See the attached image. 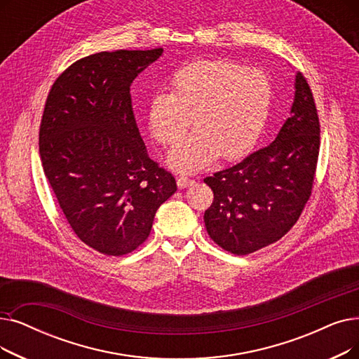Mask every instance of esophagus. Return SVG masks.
<instances>
[{"label": "esophagus", "mask_w": 359, "mask_h": 359, "mask_svg": "<svg viewBox=\"0 0 359 359\" xmlns=\"http://www.w3.org/2000/svg\"><path fill=\"white\" fill-rule=\"evenodd\" d=\"M191 184H194V180L191 177H188V176H179L177 177V186L180 189L188 188V186H191Z\"/></svg>", "instance_id": "esophagus-1"}]
</instances>
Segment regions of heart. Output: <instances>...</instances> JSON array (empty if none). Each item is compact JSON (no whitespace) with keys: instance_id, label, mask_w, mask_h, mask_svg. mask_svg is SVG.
<instances>
[{"instance_id":"1","label":"heart","mask_w":359,"mask_h":359,"mask_svg":"<svg viewBox=\"0 0 359 359\" xmlns=\"http://www.w3.org/2000/svg\"><path fill=\"white\" fill-rule=\"evenodd\" d=\"M273 101L270 77L229 60H198L171 79L148 105L155 141L173 147L194 121L197 130L168 154V165L196 171L218 155L238 158L252 148L266 128Z\"/></svg>"}]
</instances>
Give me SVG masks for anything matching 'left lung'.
I'll return each mask as SVG.
<instances>
[{"label":"left lung","instance_id":"obj_1","mask_svg":"<svg viewBox=\"0 0 359 359\" xmlns=\"http://www.w3.org/2000/svg\"><path fill=\"white\" fill-rule=\"evenodd\" d=\"M294 89L290 117L270 145L204 179L214 194L204 214L208 235L235 255L252 254L282 239L313 191L320 120L302 73H296Z\"/></svg>","mask_w":359,"mask_h":359}]
</instances>
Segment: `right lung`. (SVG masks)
I'll use <instances>...</instances> for the list:
<instances>
[{
    "label": "right lung",
    "mask_w": 359,
    "mask_h": 359,
    "mask_svg": "<svg viewBox=\"0 0 359 359\" xmlns=\"http://www.w3.org/2000/svg\"><path fill=\"white\" fill-rule=\"evenodd\" d=\"M163 54L118 50L77 60L46 98L39 128L43 173L72 230L95 251L120 257L142 245L173 175L148 157L130 85Z\"/></svg>",
    "instance_id": "right-lung-1"
}]
</instances>
